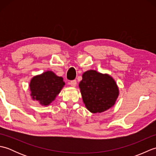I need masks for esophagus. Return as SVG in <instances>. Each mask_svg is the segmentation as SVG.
Returning a JSON list of instances; mask_svg holds the SVG:
<instances>
[{
	"label": "esophagus",
	"instance_id": "1",
	"mask_svg": "<svg viewBox=\"0 0 156 156\" xmlns=\"http://www.w3.org/2000/svg\"><path fill=\"white\" fill-rule=\"evenodd\" d=\"M76 84H77V82H76V80H72V81L69 82V84H70L72 87H75L76 86Z\"/></svg>",
	"mask_w": 156,
	"mask_h": 156
}]
</instances>
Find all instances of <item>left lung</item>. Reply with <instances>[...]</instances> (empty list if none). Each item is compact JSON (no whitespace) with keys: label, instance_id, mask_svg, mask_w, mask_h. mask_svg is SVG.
Returning <instances> with one entry per match:
<instances>
[{"label":"left lung","instance_id":"8db88e82","mask_svg":"<svg viewBox=\"0 0 156 156\" xmlns=\"http://www.w3.org/2000/svg\"><path fill=\"white\" fill-rule=\"evenodd\" d=\"M79 87L86 107L92 113L108 110L115 105L119 96V88L112 78L95 70L82 74Z\"/></svg>","mask_w":156,"mask_h":156}]
</instances>
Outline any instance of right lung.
Masks as SVG:
<instances>
[{
  "mask_svg": "<svg viewBox=\"0 0 156 156\" xmlns=\"http://www.w3.org/2000/svg\"><path fill=\"white\" fill-rule=\"evenodd\" d=\"M64 84L63 78L56 76L51 71L45 72L31 79L29 84L31 96L41 105L47 106L54 100Z\"/></svg>",
  "mask_w": 156,
  "mask_h": 156,
  "instance_id": "add662e5",
  "label": "right lung"
}]
</instances>
